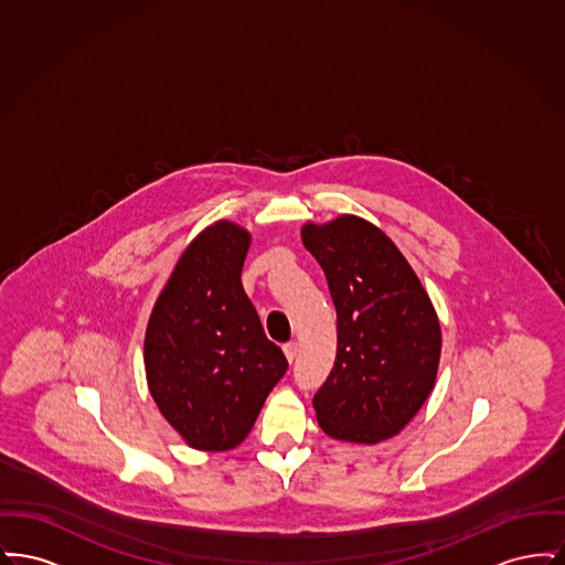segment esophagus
<instances>
[{
    "label": "esophagus",
    "instance_id": "esophagus-1",
    "mask_svg": "<svg viewBox=\"0 0 565 565\" xmlns=\"http://www.w3.org/2000/svg\"><path fill=\"white\" fill-rule=\"evenodd\" d=\"M284 353H286L288 362L292 364L296 360V355H298V343H286V345H284Z\"/></svg>",
    "mask_w": 565,
    "mask_h": 565
}]
</instances>
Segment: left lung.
Wrapping results in <instances>:
<instances>
[{"mask_svg":"<svg viewBox=\"0 0 565 565\" xmlns=\"http://www.w3.org/2000/svg\"><path fill=\"white\" fill-rule=\"evenodd\" d=\"M337 307V360L313 398L330 438L376 445L428 401L443 334L430 296L403 252L364 217L300 228Z\"/></svg>","mask_w":565,"mask_h":565,"instance_id":"left-lung-1","label":"left lung"}]
</instances>
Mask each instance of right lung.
Returning <instances> with one entry per match:
<instances>
[{
  "instance_id": "add662e5",
  "label": "right lung",
  "mask_w": 565,
  "mask_h": 565,
  "mask_svg": "<svg viewBox=\"0 0 565 565\" xmlns=\"http://www.w3.org/2000/svg\"><path fill=\"white\" fill-rule=\"evenodd\" d=\"M249 231L231 220L203 228L182 252L143 339L148 390L162 417L199 451L242 445L288 360L245 295Z\"/></svg>"
}]
</instances>
